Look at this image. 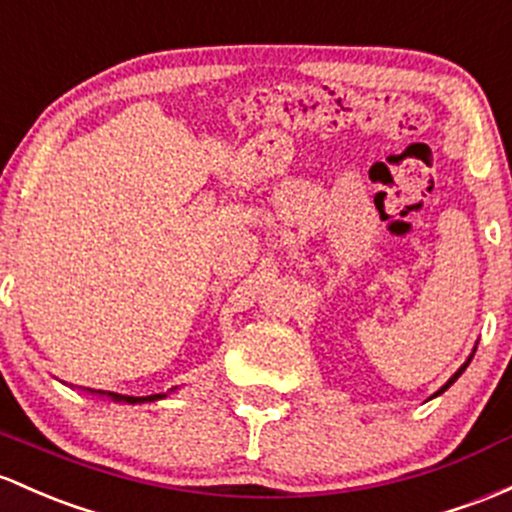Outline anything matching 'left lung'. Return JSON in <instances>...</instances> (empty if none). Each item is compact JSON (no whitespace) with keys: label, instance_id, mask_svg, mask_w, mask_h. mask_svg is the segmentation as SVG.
<instances>
[{"label":"left lung","instance_id":"obj_1","mask_svg":"<svg viewBox=\"0 0 512 512\" xmlns=\"http://www.w3.org/2000/svg\"><path fill=\"white\" fill-rule=\"evenodd\" d=\"M469 361H471V356H469V359H466V361H464V364H461V368H459V371H456V373H454V376H452V378H449V381H447V383H444V386H442V388H439V390H437V393H434V395L444 393V390H447L449 386H452V383L456 381V378H459V376H461V373H464V371H466V366H469ZM434 395H432V398H434Z\"/></svg>","mask_w":512,"mask_h":512}]
</instances>
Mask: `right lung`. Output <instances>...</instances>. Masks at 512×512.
<instances>
[{"label": "right lung", "instance_id": "add662e5", "mask_svg": "<svg viewBox=\"0 0 512 512\" xmlns=\"http://www.w3.org/2000/svg\"><path fill=\"white\" fill-rule=\"evenodd\" d=\"M104 395V393H102ZM107 398L117 400V403H146V400H158V398H166V395H146V398H131V395H119V393H107Z\"/></svg>", "mask_w": 512, "mask_h": 512}]
</instances>
